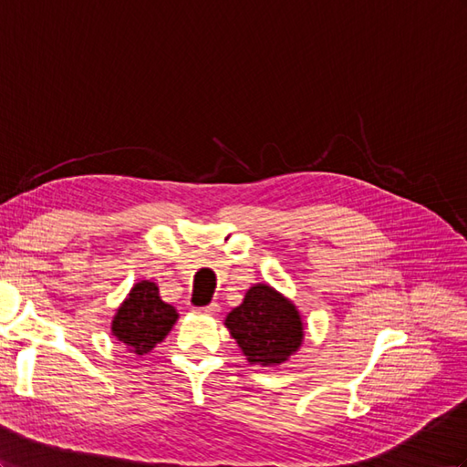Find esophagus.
I'll use <instances>...</instances> for the list:
<instances>
[{
    "label": "esophagus",
    "mask_w": 467,
    "mask_h": 467,
    "mask_svg": "<svg viewBox=\"0 0 467 467\" xmlns=\"http://www.w3.org/2000/svg\"><path fill=\"white\" fill-rule=\"evenodd\" d=\"M197 312L202 316H214L219 312V304H209L205 307H197Z\"/></svg>",
    "instance_id": "1"
}]
</instances>
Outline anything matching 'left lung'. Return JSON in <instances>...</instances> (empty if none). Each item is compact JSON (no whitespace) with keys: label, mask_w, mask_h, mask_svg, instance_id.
Listing matches in <instances>:
<instances>
[{"label":"left lung","mask_w":467,"mask_h":467,"mask_svg":"<svg viewBox=\"0 0 467 467\" xmlns=\"http://www.w3.org/2000/svg\"><path fill=\"white\" fill-rule=\"evenodd\" d=\"M224 326L253 365L284 363L300 348L304 329L296 307L266 284H256Z\"/></svg>","instance_id":"1"}]
</instances>
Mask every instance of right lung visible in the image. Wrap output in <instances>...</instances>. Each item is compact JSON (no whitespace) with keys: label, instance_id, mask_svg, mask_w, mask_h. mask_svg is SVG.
Returning <instances> with one entry per match:
<instances>
[{"label":"right lung","instance_id":"1","mask_svg":"<svg viewBox=\"0 0 467 467\" xmlns=\"http://www.w3.org/2000/svg\"><path fill=\"white\" fill-rule=\"evenodd\" d=\"M175 321V307L161 300L158 285L140 282L114 316L112 333L130 351L146 355L171 331Z\"/></svg>","mask_w":467,"mask_h":467}]
</instances>
